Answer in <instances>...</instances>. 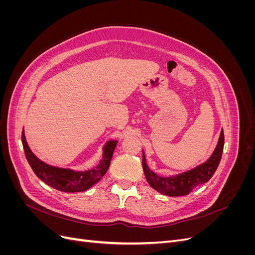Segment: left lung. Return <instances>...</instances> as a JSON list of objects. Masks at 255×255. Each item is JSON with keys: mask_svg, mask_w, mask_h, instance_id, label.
I'll list each match as a JSON object with an SVG mask.
<instances>
[{"mask_svg": "<svg viewBox=\"0 0 255 255\" xmlns=\"http://www.w3.org/2000/svg\"><path fill=\"white\" fill-rule=\"evenodd\" d=\"M223 143H225V135H223V129H221L217 146H216L211 157L205 163L186 172L167 177L159 176L150 170V168L145 163L144 153L142 151V168L146 182L149 183L153 189H155L163 195L170 197L186 196L199 185L210 181L220 163Z\"/></svg>", "mask_w": 255, "mask_h": 255, "instance_id": "8db88e82", "label": "left lung"}]
</instances>
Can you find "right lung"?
Segmentation results:
<instances>
[{"label": "right lung", "instance_id": "obj_1", "mask_svg": "<svg viewBox=\"0 0 255 255\" xmlns=\"http://www.w3.org/2000/svg\"><path fill=\"white\" fill-rule=\"evenodd\" d=\"M117 140L107 141L103 148L102 159L97 167L86 171H75L71 169L58 168L43 163L30 151L26 142L24 130L22 132V144L26 159L35 174L49 186L64 192H80L89 189L98 183L110 167Z\"/></svg>", "mask_w": 255, "mask_h": 255}]
</instances>
